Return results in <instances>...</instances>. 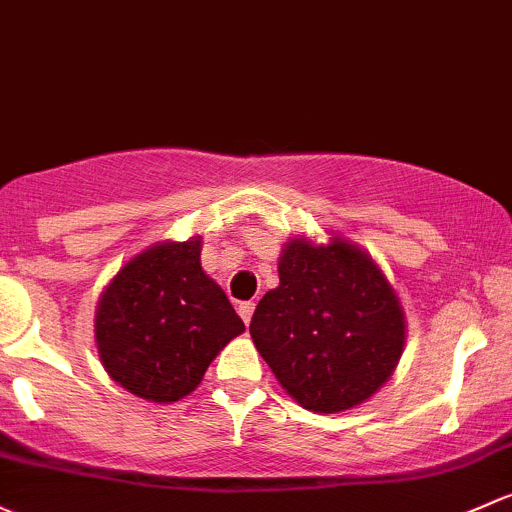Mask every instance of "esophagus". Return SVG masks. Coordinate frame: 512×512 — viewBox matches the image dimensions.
<instances>
[{
  "label": "esophagus",
  "instance_id": "34e87169",
  "mask_svg": "<svg viewBox=\"0 0 512 512\" xmlns=\"http://www.w3.org/2000/svg\"><path fill=\"white\" fill-rule=\"evenodd\" d=\"M240 319L245 321V324H250L252 321V314H255V304L252 301H245V304H240Z\"/></svg>",
  "mask_w": 512,
  "mask_h": 512
}]
</instances>
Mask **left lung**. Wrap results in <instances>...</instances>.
Here are the masks:
<instances>
[{"mask_svg":"<svg viewBox=\"0 0 512 512\" xmlns=\"http://www.w3.org/2000/svg\"><path fill=\"white\" fill-rule=\"evenodd\" d=\"M279 287L257 304L250 336L277 383L304 410L336 414L375 395L407 341L402 301L378 262L333 233L289 238Z\"/></svg>","mask_w":512,"mask_h":512,"instance_id":"8db88e82","label":"left lung"}]
</instances>
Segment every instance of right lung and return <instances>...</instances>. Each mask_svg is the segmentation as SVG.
Returning a JSON list of instances; mask_svg holds the SVG:
<instances>
[{"label": "right lung", "mask_w": 512, "mask_h": 512, "mask_svg": "<svg viewBox=\"0 0 512 512\" xmlns=\"http://www.w3.org/2000/svg\"><path fill=\"white\" fill-rule=\"evenodd\" d=\"M201 235L149 245L102 289L95 346L105 373L142 400L171 405L201 385L245 324L201 267Z\"/></svg>", "instance_id": "add662e5"}]
</instances>
